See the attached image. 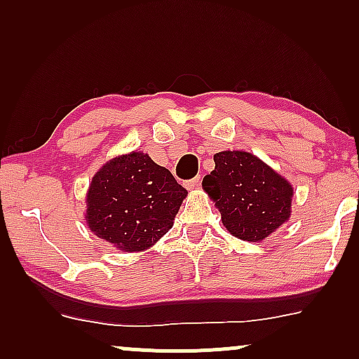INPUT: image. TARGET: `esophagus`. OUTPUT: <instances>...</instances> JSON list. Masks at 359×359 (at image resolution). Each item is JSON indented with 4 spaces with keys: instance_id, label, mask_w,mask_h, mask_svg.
<instances>
[{
    "instance_id": "obj_1",
    "label": "esophagus",
    "mask_w": 359,
    "mask_h": 359,
    "mask_svg": "<svg viewBox=\"0 0 359 359\" xmlns=\"http://www.w3.org/2000/svg\"><path fill=\"white\" fill-rule=\"evenodd\" d=\"M199 184H201V176H196V178L186 181V183H184V186H186V188H188V189L199 188Z\"/></svg>"
}]
</instances>
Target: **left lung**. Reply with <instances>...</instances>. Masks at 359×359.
Wrapping results in <instances>:
<instances>
[{"mask_svg": "<svg viewBox=\"0 0 359 359\" xmlns=\"http://www.w3.org/2000/svg\"><path fill=\"white\" fill-rule=\"evenodd\" d=\"M214 161L215 168L204 176L203 189L233 237L262 242L287 222L294 188L284 176L243 150L219 151Z\"/></svg>", "mask_w": 359, "mask_h": 359, "instance_id": "obj_1", "label": "left lung"}]
</instances>
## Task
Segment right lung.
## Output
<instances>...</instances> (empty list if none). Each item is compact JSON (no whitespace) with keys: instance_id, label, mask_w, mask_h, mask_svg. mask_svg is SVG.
I'll return each instance as SVG.
<instances>
[{"instance_id":"add662e5","label":"right lung","mask_w":359,"mask_h":359,"mask_svg":"<svg viewBox=\"0 0 359 359\" xmlns=\"http://www.w3.org/2000/svg\"><path fill=\"white\" fill-rule=\"evenodd\" d=\"M186 196L170 170L134 150L106 161L93 176L85 220L114 248L144 252L173 227Z\"/></svg>"}]
</instances>
